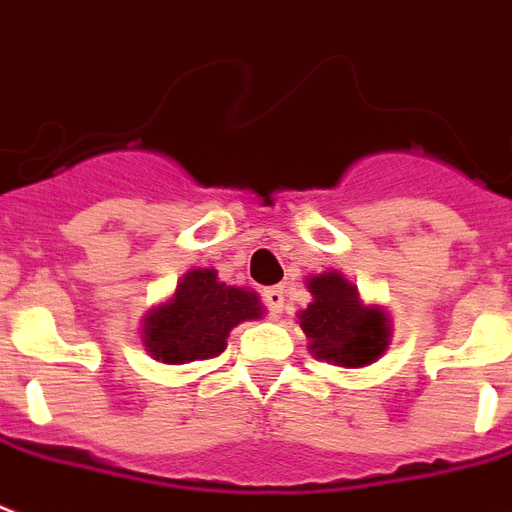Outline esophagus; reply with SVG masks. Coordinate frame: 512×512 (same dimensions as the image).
I'll use <instances>...</instances> for the list:
<instances>
[{
	"mask_svg": "<svg viewBox=\"0 0 512 512\" xmlns=\"http://www.w3.org/2000/svg\"><path fill=\"white\" fill-rule=\"evenodd\" d=\"M263 300L273 317H279L284 308V287H268V290L263 292Z\"/></svg>",
	"mask_w": 512,
	"mask_h": 512,
	"instance_id": "obj_1",
	"label": "esophagus"
}]
</instances>
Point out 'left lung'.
<instances>
[{
	"instance_id": "left-lung-1",
	"label": "left lung",
	"mask_w": 512,
	"mask_h": 512,
	"mask_svg": "<svg viewBox=\"0 0 512 512\" xmlns=\"http://www.w3.org/2000/svg\"><path fill=\"white\" fill-rule=\"evenodd\" d=\"M308 290L314 303L300 314L311 351L343 368H362L381 357L389 343V325L378 308H365L354 287L338 273H319Z\"/></svg>"
}]
</instances>
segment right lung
Here are the masks:
<instances>
[{
  "mask_svg": "<svg viewBox=\"0 0 512 512\" xmlns=\"http://www.w3.org/2000/svg\"><path fill=\"white\" fill-rule=\"evenodd\" d=\"M260 314L257 295L217 282V273L198 268L179 282L166 306L147 317L144 346L155 360L169 365L212 360L225 351V338L233 327Z\"/></svg>",
  "mask_w": 512,
  "mask_h": 512,
  "instance_id": "add662e5",
  "label": "right lung"
}]
</instances>
